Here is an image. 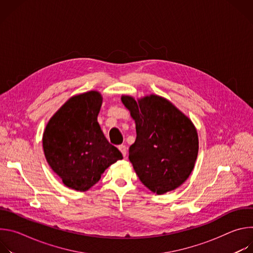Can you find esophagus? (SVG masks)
<instances>
[{"label": "esophagus", "mask_w": 253, "mask_h": 253, "mask_svg": "<svg viewBox=\"0 0 253 253\" xmlns=\"http://www.w3.org/2000/svg\"><path fill=\"white\" fill-rule=\"evenodd\" d=\"M118 149H119V150H120V152L122 153L123 157H126V155H127V149H126V146H125V145H119V146H118Z\"/></svg>", "instance_id": "esophagus-1"}]
</instances>
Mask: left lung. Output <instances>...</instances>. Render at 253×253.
<instances>
[{"label": "left lung", "instance_id": "obj_1", "mask_svg": "<svg viewBox=\"0 0 253 253\" xmlns=\"http://www.w3.org/2000/svg\"><path fill=\"white\" fill-rule=\"evenodd\" d=\"M136 123V140L129 160L140 181L163 194L189 177L198 154V136L192 122L166 99L150 95L136 102L122 96Z\"/></svg>", "mask_w": 253, "mask_h": 253}]
</instances>
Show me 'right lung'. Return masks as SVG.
<instances>
[{
	"label": "right lung",
	"instance_id": "add662e5",
	"mask_svg": "<svg viewBox=\"0 0 253 253\" xmlns=\"http://www.w3.org/2000/svg\"><path fill=\"white\" fill-rule=\"evenodd\" d=\"M102 97L90 91L70 98L51 118L43 135L47 162L63 183L86 191L105 169L123 158L97 122Z\"/></svg>",
	"mask_w": 253,
	"mask_h": 253
}]
</instances>
